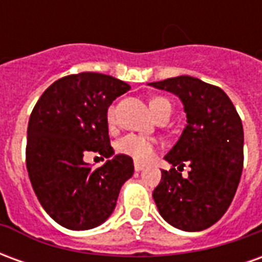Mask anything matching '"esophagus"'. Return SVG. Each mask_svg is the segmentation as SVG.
<instances>
[{"mask_svg": "<svg viewBox=\"0 0 262 262\" xmlns=\"http://www.w3.org/2000/svg\"><path fill=\"white\" fill-rule=\"evenodd\" d=\"M143 168H144V165L140 164V163H135V170H136L137 172H139V171H142Z\"/></svg>", "mask_w": 262, "mask_h": 262, "instance_id": "obj_1", "label": "esophagus"}]
</instances>
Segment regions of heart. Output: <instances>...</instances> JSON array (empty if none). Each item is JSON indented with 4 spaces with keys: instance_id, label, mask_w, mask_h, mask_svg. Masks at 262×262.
<instances>
[{
    "instance_id": "heart-1",
    "label": "heart",
    "mask_w": 262,
    "mask_h": 262,
    "mask_svg": "<svg viewBox=\"0 0 262 262\" xmlns=\"http://www.w3.org/2000/svg\"><path fill=\"white\" fill-rule=\"evenodd\" d=\"M148 106H150V111L153 112L154 116H157L163 109L171 108L168 99H165L163 97L151 98L150 102H148ZM114 119L115 111L114 108H111L108 111V122L112 123ZM154 148H156V142L153 139H150L147 136H142V135H135V133H130L127 136L122 137L119 142L116 143L118 153L132 157L133 160L140 161V163L148 161L153 157Z\"/></svg>"
}]
</instances>
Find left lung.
I'll return each mask as SVG.
<instances>
[{
	"mask_svg": "<svg viewBox=\"0 0 262 262\" xmlns=\"http://www.w3.org/2000/svg\"><path fill=\"white\" fill-rule=\"evenodd\" d=\"M148 85L177 95L187 114L185 129L164 157L172 168L161 171L154 202L171 226L184 231L205 230L226 213L240 182L242 119L222 88L195 77L180 75ZM185 164L191 168L187 179L176 171Z\"/></svg>",
	"mask_w": 262,
	"mask_h": 262,
	"instance_id": "8db88e82",
	"label": "left lung"
}]
</instances>
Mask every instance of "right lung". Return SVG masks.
Returning a JSON list of instances; mask_svg holds the SVG:
<instances>
[{
    "instance_id": "right-lung-1",
    "label": "right lung",
    "mask_w": 262,
    "mask_h": 262,
    "mask_svg": "<svg viewBox=\"0 0 262 262\" xmlns=\"http://www.w3.org/2000/svg\"><path fill=\"white\" fill-rule=\"evenodd\" d=\"M130 85L111 75L80 73L54 81L35 105L28 123L26 168L46 213L70 230L102 225L120 188L135 172L133 160L114 156L108 108ZM110 160L92 170L83 154Z\"/></svg>"
}]
</instances>
